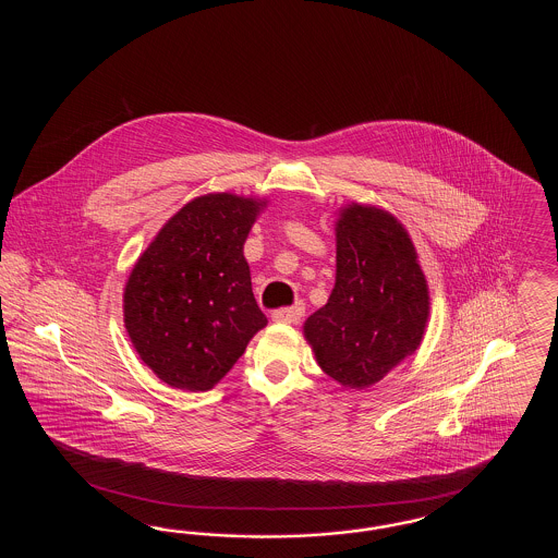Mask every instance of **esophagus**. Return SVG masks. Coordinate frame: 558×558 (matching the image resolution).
<instances>
[{"label": "esophagus", "instance_id": "obj_1", "mask_svg": "<svg viewBox=\"0 0 558 558\" xmlns=\"http://www.w3.org/2000/svg\"><path fill=\"white\" fill-rule=\"evenodd\" d=\"M305 314V305L301 301H296L291 307H282V310H276L271 314L274 322H282V324H296L299 319L303 318Z\"/></svg>", "mask_w": 558, "mask_h": 558}]
</instances>
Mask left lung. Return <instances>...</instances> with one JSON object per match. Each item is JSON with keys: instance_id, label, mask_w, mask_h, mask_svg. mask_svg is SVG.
<instances>
[{"instance_id": "obj_1", "label": "left lung", "mask_w": 558, "mask_h": 558, "mask_svg": "<svg viewBox=\"0 0 558 558\" xmlns=\"http://www.w3.org/2000/svg\"><path fill=\"white\" fill-rule=\"evenodd\" d=\"M335 232L337 282L303 335L330 378L366 389L421 347L428 284L408 230L391 213L351 203Z\"/></svg>"}]
</instances>
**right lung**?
Instances as JSON below:
<instances>
[{
  "instance_id": "add662e5",
  "label": "right lung",
  "mask_w": 558,
  "mask_h": 558,
  "mask_svg": "<svg viewBox=\"0 0 558 558\" xmlns=\"http://www.w3.org/2000/svg\"><path fill=\"white\" fill-rule=\"evenodd\" d=\"M264 207L230 192L198 196L135 262L123 292L125 328L169 387L209 391L266 326L242 253Z\"/></svg>"
}]
</instances>
